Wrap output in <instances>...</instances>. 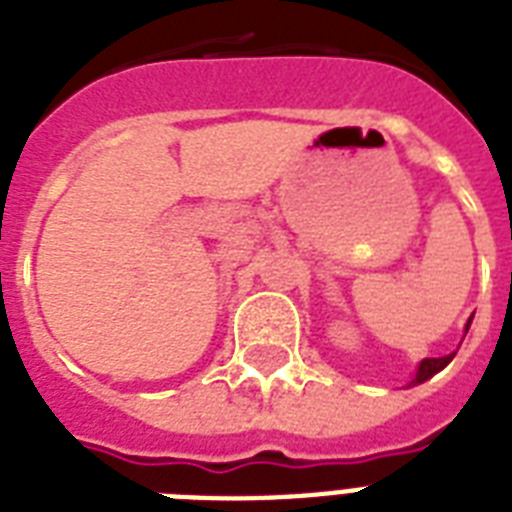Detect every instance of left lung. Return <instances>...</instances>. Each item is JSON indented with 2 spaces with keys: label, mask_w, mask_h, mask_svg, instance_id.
Listing matches in <instances>:
<instances>
[{
  "label": "left lung",
  "mask_w": 512,
  "mask_h": 512,
  "mask_svg": "<svg viewBox=\"0 0 512 512\" xmlns=\"http://www.w3.org/2000/svg\"><path fill=\"white\" fill-rule=\"evenodd\" d=\"M470 321H468V327H470ZM468 327H465V332H468ZM452 358H454V353H449V356H441V358H425V361L420 364V369H417V374H414V380L409 382V385H420V382L430 380V377H433L436 372H441V369H444V366L449 364Z\"/></svg>",
  "instance_id": "obj_1"
}]
</instances>
